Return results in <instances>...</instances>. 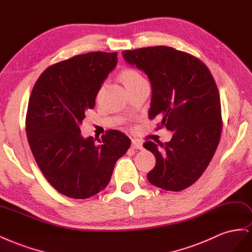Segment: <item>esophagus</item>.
<instances>
[{
	"label": "esophagus",
	"mask_w": 252,
	"mask_h": 252,
	"mask_svg": "<svg viewBox=\"0 0 252 252\" xmlns=\"http://www.w3.org/2000/svg\"><path fill=\"white\" fill-rule=\"evenodd\" d=\"M132 149H135V150H142L143 149V145L140 141H138L136 139H133L132 140Z\"/></svg>",
	"instance_id": "1"
}]
</instances>
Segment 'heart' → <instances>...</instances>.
Returning <instances> with one entry per match:
<instances>
[{"instance_id": "1", "label": "heart", "mask_w": 252, "mask_h": 252, "mask_svg": "<svg viewBox=\"0 0 252 252\" xmlns=\"http://www.w3.org/2000/svg\"><path fill=\"white\" fill-rule=\"evenodd\" d=\"M120 78H121V80H123V83L126 87L134 85L137 82H139V80L143 79V77L139 74V73L135 70H132V69L125 70L123 73H121Z\"/></svg>"}]
</instances>
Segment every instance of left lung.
Returning <instances> with one entry per match:
<instances>
[{
  "label": "left lung",
  "instance_id": "8db88e82",
  "mask_svg": "<svg viewBox=\"0 0 252 252\" xmlns=\"http://www.w3.org/2000/svg\"><path fill=\"white\" fill-rule=\"evenodd\" d=\"M125 61L148 75L152 86L150 119L174 132L169 142L148 141L156 157L148 180L179 191L196 182L208 166L222 132L221 102L208 68L194 56L166 46L123 52Z\"/></svg>",
  "mask_w": 252,
  "mask_h": 252
}]
</instances>
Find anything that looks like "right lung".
I'll use <instances>...</instances> for the list:
<instances>
[{
  "label": "right lung",
  "instance_id": "add662e5",
  "mask_svg": "<svg viewBox=\"0 0 252 252\" xmlns=\"http://www.w3.org/2000/svg\"><path fill=\"white\" fill-rule=\"evenodd\" d=\"M116 63L117 52L73 56L46 69L32 89L26 115L31 152L47 181L69 198L101 191L131 145L117 129L94 139L84 138L79 128Z\"/></svg>",
  "mask_w": 252,
  "mask_h": 252
}]
</instances>
